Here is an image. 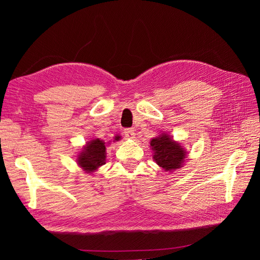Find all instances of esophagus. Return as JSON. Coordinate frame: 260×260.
Here are the masks:
<instances>
[{
	"instance_id": "34e87169",
	"label": "esophagus",
	"mask_w": 260,
	"mask_h": 260,
	"mask_svg": "<svg viewBox=\"0 0 260 260\" xmlns=\"http://www.w3.org/2000/svg\"><path fill=\"white\" fill-rule=\"evenodd\" d=\"M123 133H124V137L127 139H135L136 137V133L133 129H125Z\"/></svg>"
}]
</instances>
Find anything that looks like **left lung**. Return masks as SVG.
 Returning a JSON list of instances; mask_svg holds the SVG:
<instances>
[{"label":"left lung","mask_w":260,"mask_h":260,"mask_svg":"<svg viewBox=\"0 0 260 260\" xmlns=\"http://www.w3.org/2000/svg\"><path fill=\"white\" fill-rule=\"evenodd\" d=\"M151 147L154 152V160L162 169L170 172L183 166L186 157L185 149L167 133H161L152 139Z\"/></svg>","instance_id":"1"}]
</instances>
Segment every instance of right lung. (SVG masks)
<instances>
[{
  "label": "right lung",
  "instance_id": "add662e5",
  "mask_svg": "<svg viewBox=\"0 0 260 260\" xmlns=\"http://www.w3.org/2000/svg\"><path fill=\"white\" fill-rule=\"evenodd\" d=\"M119 137L115 140L118 141ZM77 162L85 172H94L106 162V147L103 140L93 139L83 146L77 156Z\"/></svg>",
  "mask_w": 260,
  "mask_h": 260
}]
</instances>
